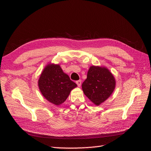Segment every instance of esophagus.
Wrapping results in <instances>:
<instances>
[{"label": "esophagus", "instance_id": "1", "mask_svg": "<svg viewBox=\"0 0 151 151\" xmlns=\"http://www.w3.org/2000/svg\"><path fill=\"white\" fill-rule=\"evenodd\" d=\"M76 84H77V86H78V87H80V86H81V80L77 81H76Z\"/></svg>", "mask_w": 151, "mask_h": 151}]
</instances>
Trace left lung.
<instances>
[{
	"instance_id": "obj_1",
	"label": "left lung",
	"mask_w": 151,
	"mask_h": 151,
	"mask_svg": "<svg viewBox=\"0 0 151 151\" xmlns=\"http://www.w3.org/2000/svg\"><path fill=\"white\" fill-rule=\"evenodd\" d=\"M115 84V77L107 68L93 65L89 68L82 88L86 96L98 106L110 96Z\"/></svg>"
}]
</instances>
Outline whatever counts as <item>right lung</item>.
Masks as SVG:
<instances>
[{
	"instance_id": "add662e5",
	"label": "right lung",
	"mask_w": 151,
	"mask_h": 151,
	"mask_svg": "<svg viewBox=\"0 0 151 151\" xmlns=\"http://www.w3.org/2000/svg\"><path fill=\"white\" fill-rule=\"evenodd\" d=\"M38 83L45 98L57 106L65 101L70 91L77 87L60 66L53 63H49L45 67Z\"/></svg>"
}]
</instances>
